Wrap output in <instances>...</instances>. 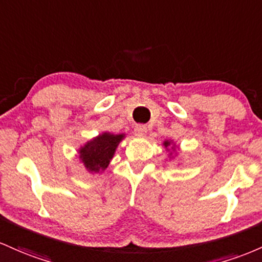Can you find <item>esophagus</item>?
Segmentation results:
<instances>
[{
	"label": "esophagus",
	"mask_w": 262,
	"mask_h": 262,
	"mask_svg": "<svg viewBox=\"0 0 262 262\" xmlns=\"http://www.w3.org/2000/svg\"><path fill=\"white\" fill-rule=\"evenodd\" d=\"M147 132V127L145 125H137L135 126V130H134V135L137 137H143Z\"/></svg>",
	"instance_id": "obj_1"
}]
</instances>
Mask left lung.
I'll use <instances>...</instances> for the list:
<instances>
[{
	"label": "left lung",
	"instance_id": "obj_1",
	"mask_svg": "<svg viewBox=\"0 0 262 262\" xmlns=\"http://www.w3.org/2000/svg\"><path fill=\"white\" fill-rule=\"evenodd\" d=\"M163 146H164V148H166L167 154H168L169 160L177 157V156H178L177 149L179 148V147L176 145L174 142H173V140H164L163 141Z\"/></svg>",
	"mask_w": 262,
	"mask_h": 262
}]
</instances>
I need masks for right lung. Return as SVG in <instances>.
I'll return each mask as SVG.
<instances>
[{"label": "right lung", "instance_id": "right-lung-1", "mask_svg": "<svg viewBox=\"0 0 262 262\" xmlns=\"http://www.w3.org/2000/svg\"><path fill=\"white\" fill-rule=\"evenodd\" d=\"M125 139V134L102 132L78 148V158L90 174H101L115 156L117 146Z\"/></svg>", "mask_w": 262, "mask_h": 262}]
</instances>
